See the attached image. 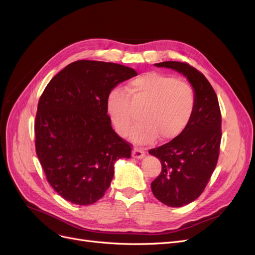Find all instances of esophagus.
<instances>
[{"mask_svg":"<svg viewBox=\"0 0 255 255\" xmlns=\"http://www.w3.org/2000/svg\"><path fill=\"white\" fill-rule=\"evenodd\" d=\"M144 155H145V152L142 149L138 148V146H135V148L133 149V157L142 158Z\"/></svg>","mask_w":255,"mask_h":255,"instance_id":"esophagus-1","label":"esophagus"}]
</instances>
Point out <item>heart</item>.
Returning a JSON list of instances; mask_svg holds the SVG:
<instances>
[{
  "label": "heart",
  "instance_id": "obj_1",
  "mask_svg": "<svg viewBox=\"0 0 255 255\" xmlns=\"http://www.w3.org/2000/svg\"><path fill=\"white\" fill-rule=\"evenodd\" d=\"M128 94L114 88L107 98V111L113 125L122 136H128L136 120L130 100L135 105L144 104L141 121L133 130V139L141 144L160 139L169 140L186 128L196 105L191 85L174 76L148 72L130 81Z\"/></svg>",
  "mask_w": 255,
  "mask_h": 255
}]
</instances>
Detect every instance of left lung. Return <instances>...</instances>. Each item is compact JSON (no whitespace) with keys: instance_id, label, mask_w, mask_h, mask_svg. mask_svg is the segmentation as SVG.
Returning <instances> with one entry per match:
<instances>
[{"instance_id":"left-lung-1","label":"left lung","mask_w":255,"mask_h":255,"mask_svg":"<svg viewBox=\"0 0 255 255\" xmlns=\"http://www.w3.org/2000/svg\"><path fill=\"white\" fill-rule=\"evenodd\" d=\"M155 66L184 74L196 94L195 111L183 133L149 150L161 164L159 175L151 183L153 195L168 206L181 207L200 197L217 165L221 113L214 88L196 68L181 61H163Z\"/></svg>"}]
</instances>
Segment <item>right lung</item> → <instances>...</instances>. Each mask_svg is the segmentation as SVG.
I'll use <instances>...</instances> for the list:
<instances>
[{
	"instance_id": "obj_1",
	"label": "right lung",
	"mask_w": 255,
	"mask_h": 255,
	"mask_svg": "<svg viewBox=\"0 0 255 255\" xmlns=\"http://www.w3.org/2000/svg\"><path fill=\"white\" fill-rule=\"evenodd\" d=\"M135 75L119 64L78 60L43 90L34 126L36 154L48 182L67 201L97 202L110 187L115 161L130 157L132 144L112 128L107 98Z\"/></svg>"
}]
</instances>
